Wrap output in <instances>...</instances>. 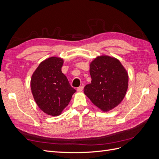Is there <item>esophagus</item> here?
Masks as SVG:
<instances>
[{"label":"esophagus","mask_w":159,"mask_h":159,"mask_svg":"<svg viewBox=\"0 0 159 159\" xmlns=\"http://www.w3.org/2000/svg\"><path fill=\"white\" fill-rule=\"evenodd\" d=\"M84 89V86H80V87L78 88V89H77V91H78V92H81V91H83Z\"/></svg>","instance_id":"34e87169"}]
</instances>
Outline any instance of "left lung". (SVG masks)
<instances>
[{
	"label": "left lung",
	"mask_w": 159,
	"mask_h": 159,
	"mask_svg": "<svg viewBox=\"0 0 159 159\" xmlns=\"http://www.w3.org/2000/svg\"><path fill=\"white\" fill-rule=\"evenodd\" d=\"M91 84L84 89L85 95L102 111H109L120 104L126 95L129 75L120 61L102 55L89 64Z\"/></svg>",
	"instance_id": "8db88e82"
}]
</instances>
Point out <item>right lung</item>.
Segmentation results:
<instances>
[{"instance_id": "1", "label": "right lung", "mask_w": 159, "mask_h": 159, "mask_svg": "<svg viewBox=\"0 0 159 159\" xmlns=\"http://www.w3.org/2000/svg\"><path fill=\"white\" fill-rule=\"evenodd\" d=\"M63 64L61 57H48L38 66L30 80L32 93L38 107L54 117L62 113L76 91L62 73Z\"/></svg>"}]
</instances>
